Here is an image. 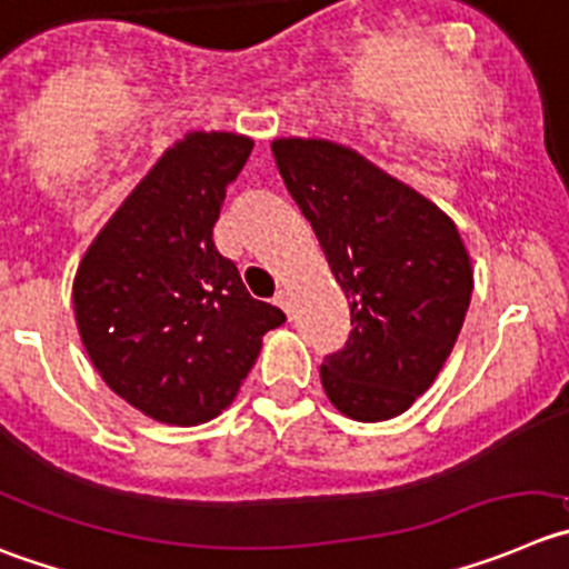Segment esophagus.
<instances>
[{"mask_svg":"<svg viewBox=\"0 0 569 569\" xmlns=\"http://www.w3.org/2000/svg\"><path fill=\"white\" fill-rule=\"evenodd\" d=\"M274 306H280V309H283V311H286V315H289V311H291V302H289V291H283V289H280V291H278V295H274Z\"/></svg>","mask_w":569,"mask_h":569,"instance_id":"1","label":"esophagus"}]
</instances>
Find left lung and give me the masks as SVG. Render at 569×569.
<instances>
[{"instance_id":"left-lung-1","label":"left lung","mask_w":569,"mask_h":569,"mask_svg":"<svg viewBox=\"0 0 569 569\" xmlns=\"http://www.w3.org/2000/svg\"><path fill=\"white\" fill-rule=\"evenodd\" d=\"M272 153L350 306L353 328L322 362V387L357 421L401 416L440 373L469 311L475 278L458 227L337 142L289 137Z\"/></svg>"}]
</instances>
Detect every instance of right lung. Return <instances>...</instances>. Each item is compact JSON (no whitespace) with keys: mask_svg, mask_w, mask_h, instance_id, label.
I'll return each mask as SVG.
<instances>
[{"mask_svg":"<svg viewBox=\"0 0 569 569\" xmlns=\"http://www.w3.org/2000/svg\"><path fill=\"white\" fill-rule=\"evenodd\" d=\"M249 153L252 140L227 131L179 140L78 267L72 302L89 359L117 396L162 423L196 427L230 407L260 337L286 322L249 297L212 241Z\"/></svg>","mask_w":569,"mask_h":569,"instance_id":"right-lung-1","label":"right lung"}]
</instances>
